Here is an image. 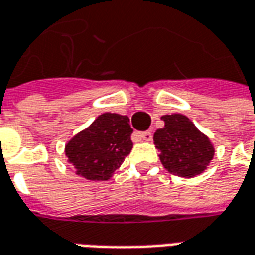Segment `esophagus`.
I'll return each instance as SVG.
<instances>
[{
    "label": "esophagus",
    "mask_w": 255,
    "mask_h": 255,
    "mask_svg": "<svg viewBox=\"0 0 255 255\" xmlns=\"http://www.w3.org/2000/svg\"><path fill=\"white\" fill-rule=\"evenodd\" d=\"M135 136L142 140H146V142H150V140H152V132H149V131H145V132H136L135 133Z\"/></svg>",
    "instance_id": "esophagus-1"
}]
</instances>
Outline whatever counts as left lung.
<instances>
[{
	"label": "left lung",
	"mask_w": 255,
	"mask_h": 255,
	"mask_svg": "<svg viewBox=\"0 0 255 255\" xmlns=\"http://www.w3.org/2000/svg\"><path fill=\"white\" fill-rule=\"evenodd\" d=\"M164 127L153 135L161 164L171 174L193 178L207 170L214 157L215 147L186 116L181 113L161 116Z\"/></svg>",
	"instance_id": "1"
}]
</instances>
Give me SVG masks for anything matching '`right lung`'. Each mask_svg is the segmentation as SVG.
I'll return each mask as SVG.
<instances>
[{
    "instance_id": "1",
    "label": "right lung",
    "mask_w": 255,
    "mask_h": 255,
    "mask_svg": "<svg viewBox=\"0 0 255 255\" xmlns=\"http://www.w3.org/2000/svg\"><path fill=\"white\" fill-rule=\"evenodd\" d=\"M127 116L103 113L67 140L65 153L76 174L90 181H108L132 149Z\"/></svg>"
}]
</instances>
